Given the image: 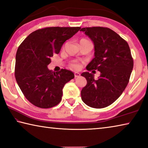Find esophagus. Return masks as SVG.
I'll return each instance as SVG.
<instances>
[{
  "mask_svg": "<svg viewBox=\"0 0 148 148\" xmlns=\"http://www.w3.org/2000/svg\"><path fill=\"white\" fill-rule=\"evenodd\" d=\"M74 74H75V78H77V77H79L80 76H81V74H80L78 72H75Z\"/></svg>",
  "mask_w": 148,
  "mask_h": 148,
  "instance_id": "1",
  "label": "esophagus"
}]
</instances>
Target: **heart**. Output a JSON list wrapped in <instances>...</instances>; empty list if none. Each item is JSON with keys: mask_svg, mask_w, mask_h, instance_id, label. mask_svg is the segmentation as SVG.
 Segmentation results:
<instances>
[{"mask_svg": "<svg viewBox=\"0 0 148 148\" xmlns=\"http://www.w3.org/2000/svg\"><path fill=\"white\" fill-rule=\"evenodd\" d=\"M82 40H86V39H82ZM70 67H71L73 69H78L80 67V65L79 64H77V63H76V62H73V63H71V65H70Z\"/></svg>", "mask_w": 148, "mask_h": 148, "instance_id": "b5f03b06", "label": "heart"}]
</instances>
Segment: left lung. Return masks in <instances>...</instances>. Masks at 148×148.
Returning a JSON list of instances; mask_svg holds the SVG:
<instances>
[{
  "label": "left lung",
  "mask_w": 148,
  "mask_h": 148,
  "mask_svg": "<svg viewBox=\"0 0 148 148\" xmlns=\"http://www.w3.org/2000/svg\"><path fill=\"white\" fill-rule=\"evenodd\" d=\"M81 31L94 45V58L86 69L100 72L96 80L89 72L81 74L87 81L81 92L82 100L91 108L108 107L121 95L129 83L134 64L129 46L110 28L92 27Z\"/></svg>",
  "instance_id": "1"
}]
</instances>
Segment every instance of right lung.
<instances>
[{
    "label": "right lung",
    "mask_w": 148,
    "mask_h": 148,
    "mask_svg": "<svg viewBox=\"0 0 148 148\" xmlns=\"http://www.w3.org/2000/svg\"><path fill=\"white\" fill-rule=\"evenodd\" d=\"M81 27H50L33 31L17 50L15 77L23 95L34 106L50 108L62 100L65 83L74 78L67 69L54 72L48 69L50 58L59 54L64 43Z\"/></svg>",
    "instance_id": "add662e5"
}]
</instances>
